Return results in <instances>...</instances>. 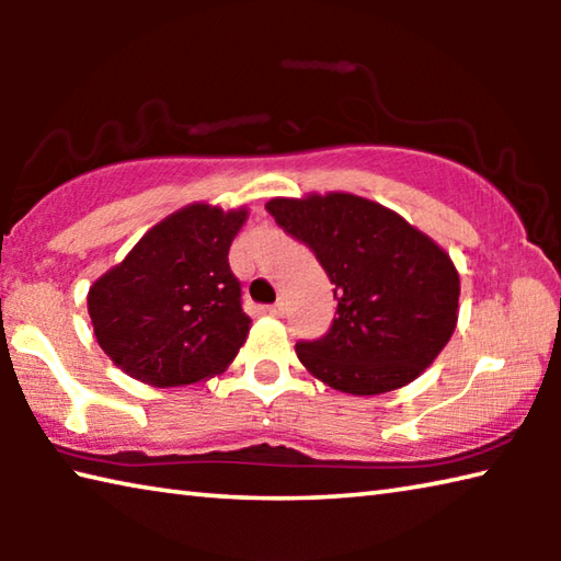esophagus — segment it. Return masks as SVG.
Wrapping results in <instances>:
<instances>
[{
    "label": "esophagus",
    "mask_w": 561,
    "mask_h": 561,
    "mask_svg": "<svg viewBox=\"0 0 561 561\" xmlns=\"http://www.w3.org/2000/svg\"><path fill=\"white\" fill-rule=\"evenodd\" d=\"M284 309H287V307H284V301H282V299H279V301H274L272 307H267V311H270L272 317H282V314H284Z\"/></svg>",
    "instance_id": "esophagus-1"
}]
</instances>
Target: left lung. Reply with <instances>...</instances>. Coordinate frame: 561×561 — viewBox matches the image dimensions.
<instances>
[{"label":"left lung","mask_w":561,"mask_h":561,"mask_svg":"<svg viewBox=\"0 0 561 561\" xmlns=\"http://www.w3.org/2000/svg\"><path fill=\"white\" fill-rule=\"evenodd\" d=\"M267 210L317 254L339 301L327 334L297 344L307 371L351 396L415 381L458 324L450 254L398 213L351 193L274 197Z\"/></svg>","instance_id":"8db88e82"}]
</instances>
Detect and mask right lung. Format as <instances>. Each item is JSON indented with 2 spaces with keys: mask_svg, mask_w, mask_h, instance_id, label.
<instances>
[{
  "mask_svg": "<svg viewBox=\"0 0 561 561\" xmlns=\"http://www.w3.org/2000/svg\"><path fill=\"white\" fill-rule=\"evenodd\" d=\"M247 207L193 203L140 237L89 289L99 346L130 378L187 386L225 371L250 334L230 244Z\"/></svg>",
  "mask_w": 561,
  "mask_h": 561,
  "instance_id": "obj_1",
  "label": "right lung"
}]
</instances>
